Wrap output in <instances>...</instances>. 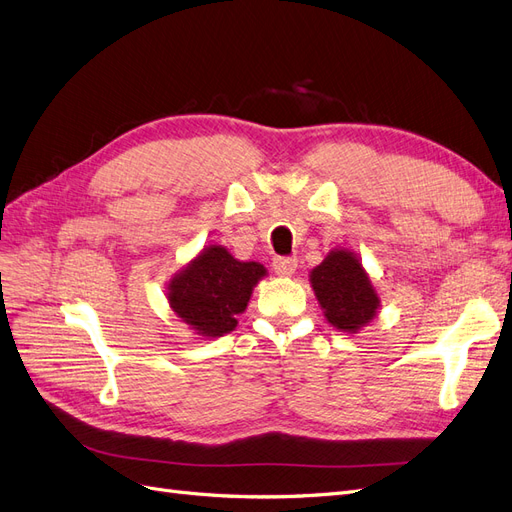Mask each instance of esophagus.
<instances>
[{
  "label": "esophagus",
  "mask_w": 512,
  "mask_h": 512,
  "mask_svg": "<svg viewBox=\"0 0 512 512\" xmlns=\"http://www.w3.org/2000/svg\"><path fill=\"white\" fill-rule=\"evenodd\" d=\"M297 265L299 260L294 256H277L273 258V269L277 275H292L294 271H297Z\"/></svg>",
  "instance_id": "34e87169"
}]
</instances>
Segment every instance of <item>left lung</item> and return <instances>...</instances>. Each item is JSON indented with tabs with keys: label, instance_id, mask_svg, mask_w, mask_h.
<instances>
[{
	"label": "left lung",
	"instance_id": "left-lung-1",
	"mask_svg": "<svg viewBox=\"0 0 512 512\" xmlns=\"http://www.w3.org/2000/svg\"><path fill=\"white\" fill-rule=\"evenodd\" d=\"M312 286L335 329L354 333L374 320L380 299L361 262L350 252L335 250L324 258L312 271Z\"/></svg>",
	"mask_w": 512,
	"mask_h": 512
}]
</instances>
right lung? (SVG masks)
<instances>
[{"label":"right lung","instance_id":"add662e5","mask_svg":"<svg viewBox=\"0 0 512 512\" xmlns=\"http://www.w3.org/2000/svg\"><path fill=\"white\" fill-rule=\"evenodd\" d=\"M267 269L258 262H239L226 247L211 245L168 284L173 312L207 337H220L237 327V314L247 307L252 290Z\"/></svg>","mask_w":512,"mask_h":512}]
</instances>
